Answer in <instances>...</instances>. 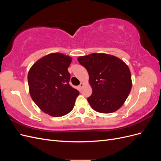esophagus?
<instances>
[{
    "label": "esophagus",
    "instance_id": "34e87169",
    "mask_svg": "<svg viewBox=\"0 0 161 161\" xmlns=\"http://www.w3.org/2000/svg\"><path fill=\"white\" fill-rule=\"evenodd\" d=\"M83 86H84V84L82 83V82H81V83L80 84V85H79V88L81 89L82 88V87H83Z\"/></svg>",
    "mask_w": 161,
    "mask_h": 161
}]
</instances>
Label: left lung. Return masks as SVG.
<instances>
[{"label": "left lung", "instance_id": "8db88e82", "mask_svg": "<svg viewBox=\"0 0 161 161\" xmlns=\"http://www.w3.org/2000/svg\"><path fill=\"white\" fill-rule=\"evenodd\" d=\"M78 61L89 73L92 92L87 100L91 108L103 114L119 109L132 85L128 65L119 58L103 53L80 56Z\"/></svg>", "mask_w": 161, "mask_h": 161}]
</instances>
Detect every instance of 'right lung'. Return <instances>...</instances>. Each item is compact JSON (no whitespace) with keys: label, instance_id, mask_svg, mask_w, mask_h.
<instances>
[{"label":"right lung","instance_id":"obj_1","mask_svg":"<svg viewBox=\"0 0 161 161\" xmlns=\"http://www.w3.org/2000/svg\"><path fill=\"white\" fill-rule=\"evenodd\" d=\"M72 58L52 53L39 59L29 70V91L43 112L53 117L65 115L75 106L79 91L69 85L68 68Z\"/></svg>","mask_w":161,"mask_h":161}]
</instances>
